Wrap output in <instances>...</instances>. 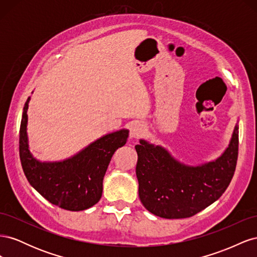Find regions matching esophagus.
<instances>
[{
    "instance_id": "34e87169",
    "label": "esophagus",
    "mask_w": 257,
    "mask_h": 257,
    "mask_svg": "<svg viewBox=\"0 0 257 257\" xmlns=\"http://www.w3.org/2000/svg\"><path fill=\"white\" fill-rule=\"evenodd\" d=\"M146 132V127L141 122H134L132 123L130 128V137L131 138H139L142 137Z\"/></svg>"
}]
</instances>
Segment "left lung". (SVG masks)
<instances>
[{
	"mask_svg": "<svg viewBox=\"0 0 257 257\" xmlns=\"http://www.w3.org/2000/svg\"><path fill=\"white\" fill-rule=\"evenodd\" d=\"M239 121L228 146L216 159L196 165L177 160L166 148L141 139L136 176L139 198L151 213L183 219L198 213L221 197L235 173Z\"/></svg>",
	"mask_w": 257,
	"mask_h": 257,
	"instance_id": "left-lung-1",
	"label": "left lung"
}]
</instances>
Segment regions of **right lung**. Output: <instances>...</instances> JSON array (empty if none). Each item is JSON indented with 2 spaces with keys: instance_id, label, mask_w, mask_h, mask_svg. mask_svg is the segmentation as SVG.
I'll use <instances>...</instances> for the list:
<instances>
[{
  "instance_id": "right-lung-1",
  "label": "right lung",
  "mask_w": 257,
  "mask_h": 257,
  "mask_svg": "<svg viewBox=\"0 0 257 257\" xmlns=\"http://www.w3.org/2000/svg\"><path fill=\"white\" fill-rule=\"evenodd\" d=\"M30 100L23 107L19 137L21 165L28 181L49 203L63 209L81 211L94 206L102 197L104 176L112 155L126 144L130 131L121 128L103 135L67 159L40 161L30 151Z\"/></svg>"
}]
</instances>
